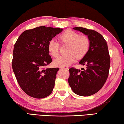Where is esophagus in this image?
<instances>
[{
    "instance_id": "esophagus-1",
    "label": "esophagus",
    "mask_w": 124,
    "mask_h": 124,
    "mask_svg": "<svg viewBox=\"0 0 124 124\" xmlns=\"http://www.w3.org/2000/svg\"><path fill=\"white\" fill-rule=\"evenodd\" d=\"M60 68L66 69V70H68V69H69V68L67 67H60Z\"/></svg>"
}]
</instances>
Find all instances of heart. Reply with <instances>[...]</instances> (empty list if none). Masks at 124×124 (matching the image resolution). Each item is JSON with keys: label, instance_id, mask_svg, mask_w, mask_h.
Wrapping results in <instances>:
<instances>
[{"label": "heart", "instance_id": "obj_1", "mask_svg": "<svg viewBox=\"0 0 124 124\" xmlns=\"http://www.w3.org/2000/svg\"><path fill=\"white\" fill-rule=\"evenodd\" d=\"M62 44L68 45L67 53L68 55L61 56L54 61V65L57 67H67L73 63L76 57L80 59L84 57L89 51L90 48L89 39L85 35L71 30H67L59 37ZM48 50L50 55L56 57L59 54V45L55 40L52 39L48 43Z\"/></svg>", "mask_w": 124, "mask_h": 124}]
</instances>
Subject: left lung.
<instances>
[{
  "label": "left lung",
  "instance_id": "1",
  "mask_svg": "<svg viewBox=\"0 0 124 124\" xmlns=\"http://www.w3.org/2000/svg\"><path fill=\"white\" fill-rule=\"evenodd\" d=\"M73 29L87 35L90 45L89 51L79 62L85 66V69H69V85L76 94L90 96L102 88L108 78L110 56L107 43L102 35L95 30L81 27Z\"/></svg>",
  "mask_w": 124,
  "mask_h": 124
}]
</instances>
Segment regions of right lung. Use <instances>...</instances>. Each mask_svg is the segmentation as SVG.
<instances>
[{
	"label": "right lung",
	"mask_w": 124,
	"mask_h": 124,
	"mask_svg": "<svg viewBox=\"0 0 124 124\" xmlns=\"http://www.w3.org/2000/svg\"><path fill=\"white\" fill-rule=\"evenodd\" d=\"M63 29L39 26L25 30L14 46L12 69L22 90L31 97L44 98L51 94L59 68L44 67L52 62L48 43Z\"/></svg>",
	"instance_id": "1"
}]
</instances>
